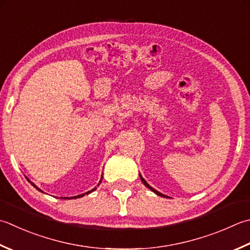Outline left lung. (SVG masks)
<instances>
[{
  "instance_id": "1",
  "label": "left lung",
  "mask_w": 250,
  "mask_h": 250,
  "mask_svg": "<svg viewBox=\"0 0 250 250\" xmlns=\"http://www.w3.org/2000/svg\"><path fill=\"white\" fill-rule=\"evenodd\" d=\"M140 178H141V180H142V182H143L144 183V185H145V187H147L149 189H151V190H153V192L154 193H156V194H157V195H159V196H161V197H167V196H166V195H164V194H161V193H159L158 192V190H156L155 188H151L150 187V185L149 184H147V182H146V181L143 179V178H142V175L140 174Z\"/></svg>"
}]
</instances>
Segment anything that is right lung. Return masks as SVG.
I'll return each mask as SVG.
<instances>
[{"mask_svg": "<svg viewBox=\"0 0 250 250\" xmlns=\"http://www.w3.org/2000/svg\"><path fill=\"white\" fill-rule=\"evenodd\" d=\"M102 179H103V178H102ZM27 180H28V179H27ZM28 181H29V180H28ZM29 182H30V181H29ZM30 183H31V184L33 185V187H34V188H36L37 189H39V190H41L40 188H38V187H36V185H34V184H33L32 182H30ZM95 189H96V188H93L92 190H89V192H86L85 194H86V195H87V194H90V193H92V192H93V190H95ZM41 192H42V190H41ZM85 194H81V195H78V196H73V197H70V198H69V197H65V199H72V198H79V197H82V196H84V195H85Z\"/></svg>", "mask_w": 250, "mask_h": 250, "instance_id": "obj_1", "label": "right lung"}]
</instances>
